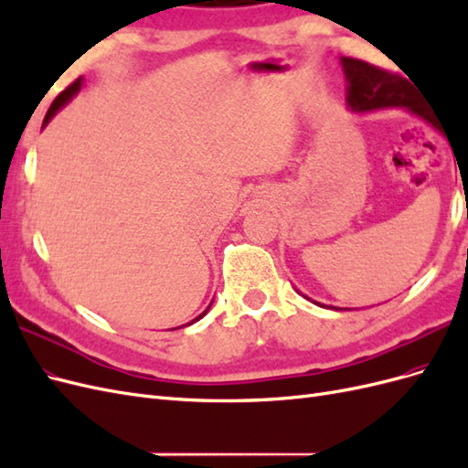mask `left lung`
I'll return each mask as SVG.
<instances>
[{"label":"left lung","mask_w":468,"mask_h":468,"mask_svg":"<svg viewBox=\"0 0 468 468\" xmlns=\"http://www.w3.org/2000/svg\"><path fill=\"white\" fill-rule=\"evenodd\" d=\"M342 66L347 80V105L353 111L365 112L387 107H406L410 112L426 119L435 129H439L430 109L420 101L416 90L402 76L365 60L349 58V56H344ZM316 304L324 306L320 303Z\"/></svg>","instance_id":"8db88e82"}]
</instances>
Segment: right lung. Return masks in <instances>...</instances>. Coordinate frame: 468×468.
I'll return each instance as SVG.
<instances>
[{"instance_id": "obj_1", "label": "right lung", "mask_w": 468, "mask_h": 468, "mask_svg": "<svg viewBox=\"0 0 468 468\" xmlns=\"http://www.w3.org/2000/svg\"><path fill=\"white\" fill-rule=\"evenodd\" d=\"M80 88H81V78H78L76 81H72V83H69V86H68V88H66V90H64L62 93H58V97H56V99H54V101H52V105H50V109H48V112H47V117H45V122H42V126H45V124H47V122H48V121H50V119L54 117V112H56V111H58L60 107H64V105H66V103L69 101V99H72V97H74V95H76V93L80 91ZM210 304H212V303H210ZM210 304L207 306V310H205V313H203V314H201L199 318H195L193 322H197V320H201V318H203V316H205V314L208 313V308H210ZM193 322H191V324H193Z\"/></svg>"}]
</instances>
